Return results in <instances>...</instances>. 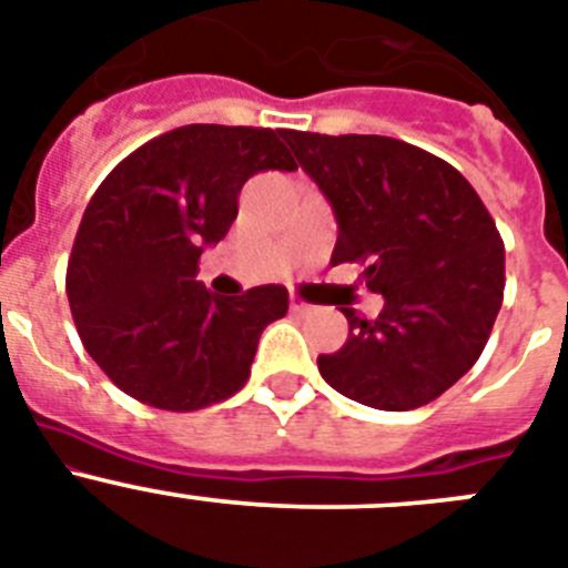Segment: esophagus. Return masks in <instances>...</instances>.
I'll return each instance as SVG.
<instances>
[{"instance_id": "1", "label": "esophagus", "mask_w": 568, "mask_h": 568, "mask_svg": "<svg viewBox=\"0 0 568 568\" xmlns=\"http://www.w3.org/2000/svg\"><path fill=\"white\" fill-rule=\"evenodd\" d=\"M291 311H294V314H314L316 311V305H311V303H305L303 296H291Z\"/></svg>"}]
</instances>
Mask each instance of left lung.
<instances>
[{
	"label": "left lung",
	"mask_w": 568,
	"mask_h": 568,
	"mask_svg": "<svg viewBox=\"0 0 568 568\" xmlns=\"http://www.w3.org/2000/svg\"><path fill=\"white\" fill-rule=\"evenodd\" d=\"M339 223L331 263H359L385 296L376 320L316 359L322 379L376 410H413L475 365L504 303V240L478 192L442 158L387 135L283 130Z\"/></svg>",
	"instance_id": "1"
}]
</instances>
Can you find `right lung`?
<instances>
[{
    "label": "right lung",
    "instance_id": "1",
    "mask_svg": "<svg viewBox=\"0 0 568 568\" xmlns=\"http://www.w3.org/2000/svg\"><path fill=\"white\" fill-rule=\"evenodd\" d=\"M294 172L280 132L189 124L152 138L101 181L75 232L68 300L87 354L126 396L189 413L246 385L265 325L288 311L283 285L214 296L203 248L226 237L243 183Z\"/></svg>",
    "mask_w": 568,
    "mask_h": 568
}]
</instances>
